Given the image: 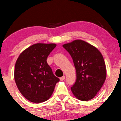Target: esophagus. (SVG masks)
<instances>
[{
  "instance_id": "esophagus-1",
  "label": "esophagus",
  "mask_w": 121,
  "mask_h": 121,
  "mask_svg": "<svg viewBox=\"0 0 121 121\" xmlns=\"http://www.w3.org/2000/svg\"><path fill=\"white\" fill-rule=\"evenodd\" d=\"M65 77L63 76V77H60V80L61 81H63V80H65Z\"/></svg>"
}]
</instances>
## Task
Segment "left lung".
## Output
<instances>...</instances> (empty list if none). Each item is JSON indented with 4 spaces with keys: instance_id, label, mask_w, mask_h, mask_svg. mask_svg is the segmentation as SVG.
<instances>
[{
    "instance_id": "1",
    "label": "left lung",
    "mask_w": 121,
    "mask_h": 121,
    "mask_svg": "<svg viewBox=\"0 0 121 121\" xmlns=\"http://www.w3.org/2000/svg\"><path fill=\"white\" fill-rule=\"evenodd\" d=\"M63 47L73 58L77 79L71 86L77 98L86 101L96 95L106 79L105 64L99 51L85 41L74 40Z\"/></svg>"
}]
</instances>
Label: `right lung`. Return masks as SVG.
<instances>
[{
  "label": "right lung",
  "mask_w": 121,
  "mask_h": 121,
  "mask_svg": "<svg viewBox=\"0 0 121 121\" xmlns=\"http://www.w3.org/2000/svg\"><path fill=\"white\" fill-rule=\"evenodd\" d=\"M56 47V44H35L23 51L17 60L16 84L23 97L31 102L47 101L60 81L47 62L48 55Z\"/></svg>",
  "instance_id": "obj_1"
}]
</instances>
